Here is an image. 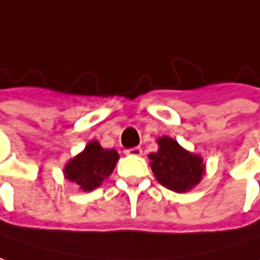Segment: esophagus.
I'll return each mask as SVG.
<instances>
[{
	"label": "esophagus",
	"mask_w": 260,
	"mask_h": 260,
	"mask_svg": "<svg viewBox=\"0 0 260 260\" xmlns=\"http://www.w3.org/2000/svg\"><path fill=\"white\" fill-rule=\"evenodd\" d=\"M125 153L128 154V156H141L143 150H141V147H132V149H126Z\"/></svg>",
	"instance_id": "1"
}]
</instances>
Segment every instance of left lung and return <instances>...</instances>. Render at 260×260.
<instances>
[{
    "label": "left lung",
    "instance_id": "left-lung-1",
    "mask_svg": "<svg viewBox=\"0 0 260 260\" xmlns=\"http://www.w3.org/2000/svg\"><path fill=\"white\" fill-rule=\"evenodd\" d=\"M159 149L149 154L150 167L156 180L167 189L184 193L200 184L205 174V164L200 154L181 147L171 137L156 140Z\"/></svg>",
    "mask_w": 260,
    "mask_h": 260
}]
</instances>
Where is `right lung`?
Listing matches in <instances>:
<instances>
[{"label": "right lung", "instance_id": "add662e5", "mask_svg": "<svg viewBox=\"0 0 260 260\" xmlns=\"http://www.w3.org/2000/svg\"><path fill=\"white\" fill-rule=\"evenodd\" d=\"M119 153L104 149L98 141H89L86 147L63 167V177L76 183L83 192H90L103 184L114 170Z\"/></svg>", "mask_w": 260, "mask_h": 260}]
</instances>
